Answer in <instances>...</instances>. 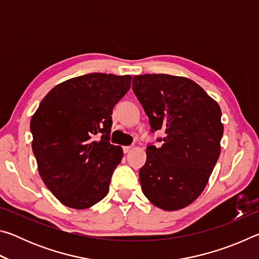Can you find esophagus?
Listing matches in <instances>:
<instances>
[{"label": "esophagus", "instance_id": "34e87169", "mask_svg": "<svg viewBox=\"0 0 259 259\" xmlns=\"http://www.w3.org/2000/svg\"><path fill=\"white\" fill-rule=\"evenodd\" d=\"M131 150H133V147L131 146H123V153H125V154L126 153H129Z\"/></svg>", "mask_w": 259, "mask_h": 259}]
</instances>
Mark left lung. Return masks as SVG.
Masks as SVG:
<instances>
[{
  "label": "left lung",
  "mask_w": 259,
  "mask_h": 259,
  "mask_svg": "<svg viewBox=\"0 0 259 259\" xmlns=\"http://www.w3.org/2000/svg\"><path fill=\"white\" fill-rule=\"evenodd\" d=\"M151 133L162 130L160 147L148 144L139 170L144 195L163 210H178L202 193L221 154L222 112L199 84L168 74L133 78Z\"/></svg>",
  "instance_id": "8db88e82"
}]
</instances>
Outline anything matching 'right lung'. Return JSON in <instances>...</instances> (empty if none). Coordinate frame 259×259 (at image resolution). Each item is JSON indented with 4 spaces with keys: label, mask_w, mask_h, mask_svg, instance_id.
<instances>
[{
    "label": "right lung",
    "mask_w": 259,
    "mask_h": 259,
    "mask_svg": "<svg viewBox=\"0 0 259 259\" xmlns=\"http://www.w3.org/2000/svg\"><path fill=\"white\" fill-rule=\"evenodd\" d=\"M131 76L90 73L56 85L30 120L32 148L46 186L61 203L85 209L107 195L123 151L109 143L112 112Z\"/></svg>",
    "instance_id": "add662e5"
}]
</instances>
